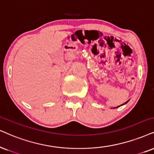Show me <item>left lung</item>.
Here are the masks:
<instances>
[{
	"label": "left lung",
	"instance_id": "left-lung-1",
	"mask_svg": "<svg viewBox=\"0 0 154 154\" xmlns=\"http://www.w3.org/2000/svg\"><path fill=\"white\" fill-rule=\"evenodd\" d=\"M128 102H129V101H127V102H126V103H127ZM126 103H124V104H126ZM123 104H122V105H123ZM117 107H119V106H117Z\"/></svg>",
	"mask_w": 154,
	"mask_h": 154
}]
</instances>
